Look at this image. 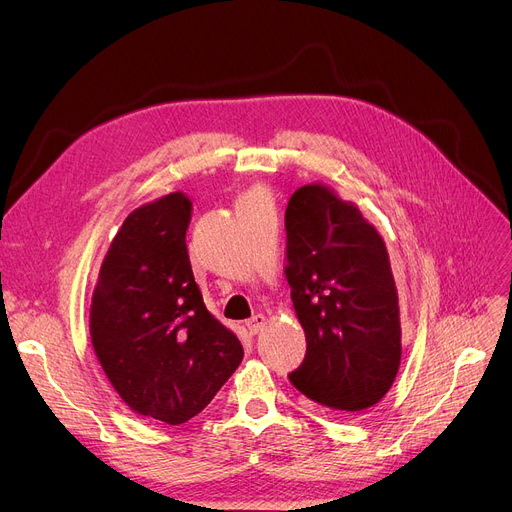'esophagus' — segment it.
<instances>
[{
    "label": "esophagus",
    "mask_w": 512,
    "mask_h": 512,
    "mask_svg": "<svg viewBox=\"0 0 512 512\" xmlns=\"http://www.w3.org/2000/svg\"><path fill=\"white\" fill-rule=\"evenodd\" d=\"M264 324H266V316H264V314H256V316H252V318L246 322V326H248V330H250V335H258L260 330L264 328Z\"/></svg>",
    "instance_id": "1"
}]
</instances>
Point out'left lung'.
<instances>
[{"instance_id":"8db88e82","label":"left lung","mask_w":512,"mask_h":512,"mask_svg":"<svg viewBox=\"0 0 512 512\" xmlns=\"http://www.w3.org/2000/svg\"><path fill=\"white\" fill-rule=\"evenodd\" d=\"M293 308L306 357L289 374L310 401L357 413L376 405L401 364L399 295L384 239L326 186L293 192L285 210Z\"/></svg>"}]
</instances>
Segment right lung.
I'll list each match as a JSON object with an SVG mask.
<instances>
[{"label": "right lung", "mask_w": 512, "mask_h": 512, "mask_svg": "<svg viewBox=\"0 0 512 512\" xmlns=\"http://www.w3.org/2000/svg\"><path fill=\"white\" fill-rule=\"evenodd\" d=\"M190 217L182 192L130 213L90 304V339L111 386L132 411L169 426L198 415L244 359L194 281Z\"/></svg>", "instance_id": "right-lung-1"}]
</instances>
